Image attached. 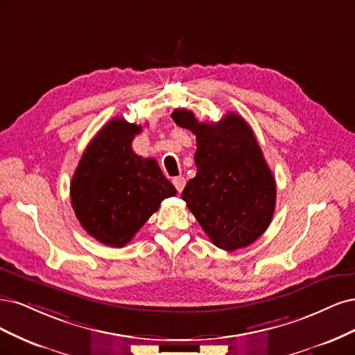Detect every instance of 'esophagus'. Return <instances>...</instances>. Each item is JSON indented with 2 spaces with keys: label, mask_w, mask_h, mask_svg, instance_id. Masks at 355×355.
<instances>
[{
  "label": "esophagus",
  "mask_w": 355,
  "mask_h": 355,
  "mask_svg": "<svg viewBox=\"0 0 355 355\" xmlns=\"http://www.w3.org/2000/svg\"><path fill=\"white\" fill-rule=\"evenodd\" d=\"M173 184L175 186V189H177V191H182V189H184V186H186V178L184 177H175L174 180H173Z\"/></svg>",
  "instance_id": "obj_1"
}]
</instances>
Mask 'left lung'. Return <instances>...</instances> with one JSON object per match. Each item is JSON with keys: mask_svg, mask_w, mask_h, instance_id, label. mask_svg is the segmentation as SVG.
<instances>
[{"mask_svg": "<svg viewBox=\"0 0 355 355\" xmlns=\"http://www.w3.org/2000/svg\"><path fill=\"white\" fill-rule=\"evenodd\" d=\"M171 118L196 135V177L182 200L212 243L224 250L246 248L264 233L276 208V180L254 131L234 112L218 122H199L175 109Z\"/></svg>", "mask_w": 355, "mask_h": 355, "instance_id": "obj_1", "label": "left lung"}]
</instances>
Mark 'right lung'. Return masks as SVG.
Returning a JSON list of instances; mask_svg holds the SVG:
<instances>
[{"mask_svg":"<svg viewBox=\"0 0 355 355\" xmlns=\"http://www.w3.org/2000/svg\"><path fill=\"white\" fill-rule=\"evenodd\" d=\"M141 125L115 118L103 127L78 164L71 200L78 221L100 243L122 248L175 187L153 157L135 155L131 143Z\"/></svg>","mask_w":355,"mask_h":355,"instance_id":"right-lung-1","label":"right lung"}]
</instances>
